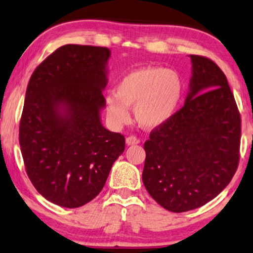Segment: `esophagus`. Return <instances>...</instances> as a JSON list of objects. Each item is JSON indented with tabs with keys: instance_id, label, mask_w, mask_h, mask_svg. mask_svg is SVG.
Listing matches in <instances>:
<instances>
[{
	"instance_id": "34e87169",
	"label": "esophagus",
	"mask_w": 253,
	"mask_h": 253,
	"mask_svg": "<svg viewBox=\"0 0 253 253\" xmlns=\"http://www.w3.org/2000/svg\"><path fill=\"white\" fill-rule=\"evenodd\" d=\"M141 142L139 141V138H137L136 136H128L126 138V144L127 145H136L138 143Z\"/></svg>"
}]
</instances>
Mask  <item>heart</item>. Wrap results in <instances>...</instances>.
Returning a JSON list of instances; mask_svg holds the SVG:
<instances>
[{
  "label": "heart",
  "instance_id": "heart-1",
  "mask_svg": "<svg viewBox=\"0 0 253 253\" xmlns=\"http://www.w3.org/2000/svg\"><path fill=\"white\" fill-rule=\"evenodd\" d=\"M178 73L161 67H144L125 75L116 86V94L105 97L110 122L120 126L129 120L128 108L134 107L137 124L145 129L163 127L176 114L183 96Z\"/></svg>",
  "mask_w": 253,
  "mask_h": 253
}]
</instances>
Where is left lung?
Here are the masks:
<instances>
[{"label":"left lung","mask_w":253,"mask_h":253,"mask_svg":"<svg viewBox=\"0 0 253 253\" xmlns=\"http://www.w3.org/2000/svg\"><path fill=\"white\" fill-rule=\"evenodd\" d=\"M190 58L184 107L144 143L143 184L171 212L197 209L216 198L240 159L241 117L227 78L210 59Z\"/></svg>","instance_id":"left-lung-1"}]
</instances>
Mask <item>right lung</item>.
<instances>
[{"label":"right lung","mask_w":253,"mask_h":253,"mask_svg":"<svg viewBox=\"0 0 253 253\" xmlns=\"http://www.w3.org/2000/svg\"><path fill=\"white\" fill-rule=\"evenodd\" d=\"M110 55L107 47L63 45L29 79L19 143L30 182L56 206L92 201L125 150V137L101 123Z\"/></svg>","instance_id":"right-lung-1"}]
</instances>
